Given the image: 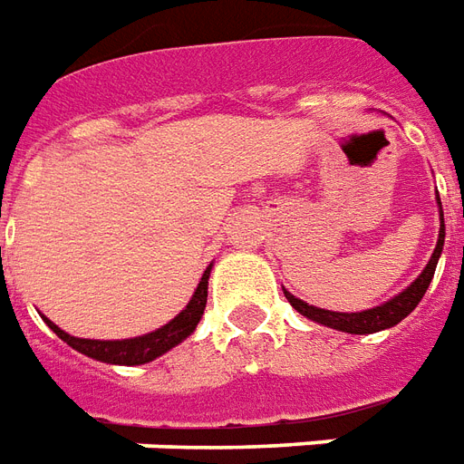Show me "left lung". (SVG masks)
Here are the masks:
<instances>
[{"instance_id": "left-lung-1", "label": "left lung", "mask_w": 464, "mask_h": 464, "mask_svg": "<svg viewBox=\"0 0 464 464\" xmlns=\"http://www.w3.org/2000/svg\"><path fill=\"white\" fill-rule=\"evenodd\" d=\"M438 205H440V198H438ZM445 245V222H443V208H440V235H438V245L433 249V256L426 264V269L420 271V276L403 288L401 294L393 295L392 301L382 303V305H374V308H367L362 313H333L325 311V308H315V305H308L301 298H295L294 294H288L284 288V295L288 298V303L294 305L295 311L305 315L308 320H315L320 325L333 327V330H340V333H350V335H372V333H379V330H386V327L399 325L409 313H413L420 298L426 295L428 285L433 281L435 266H438V259L443 254Z\"/></svg>"}]
</instances>
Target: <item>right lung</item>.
<instances>
[{
    "instance_id": "obj_1",
    "label": "right lung",
    "mask_w": 464,
    "mask_h": 464,
    "mask_svg": "<svg viewBox=\"0 0 464 464\" xmlns=\"http://www.w3.org/2000/svg\"><path fill=\"white\" fill-rule=\"evenodd\" d=\"M212 264L205 269L200 284L195 288L193 298L188 301V305L176 315V318L161 325L153 333H146L141 337H129V340H82V337L68 335L65 330L51 323L44 315L46 325L53 330L55 335L61 337L63 343H68L72 350L82 352L87 357H92L97 362H107V364H124V367H134V364H146L153 362L156 357H161L169 350H173L176 344H180L190 333H193L200 318L205 313V303H208V278H210Z\"/></svg>"
}]
</instances>
